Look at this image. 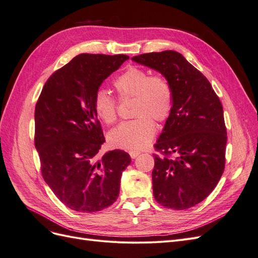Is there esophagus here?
Returning a JSON list of instances; mask_svg holds the SVG:
<instances>
[{
  "instance_id": "34e87169",
  "label": "esophagus",
  "mask_w": 258,
  "mask_h": 258,
  "mask_svg": "<svg viewBox=\"0 0 258 258\" xmlns=\"http://www.w3.org/2000/svg\"><path fill=\"white\" fill-rule=\"evenodd\" d=\"M139 154H140V152H137V151H130V152H129V155H130V157H131L132 159L137 158L138 156H139Z\"/></svg>"
}]
</instances>
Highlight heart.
Segmentation results:
<instances>
[{
  "label": "heart",
  "mask_w": 258,
  "mask_h": 258,
  "mask_svg": "<svg viewBox=\"0 0 258 258\" xmlns=\"http://www.w3.org/2000/svg\"><path fill=\"white\" fill-rule=\"evenodd\" d=\"M120 99L135 98L132 115L136 119L123 121L108 135V142L116 148L142 150L156 132L155 121H166L172 111V88L162 75L151 73L137 66H130L114 81ZM93 108L105 123L117 118V100L110 92L99 88L93 96Z\"/></svg>",
  "instance_id": "1"
}]
</instances>
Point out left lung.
<instances>
[{
  "label": "left lung",
  "instance_id": "obj_1",
  "mask_svg": "<svg viewBox=\"0 0 258 258\" xmlns=\"http://www.w3.org/2000/svg\"><path fill=\"white\" fill-rule=\"evenodd\" d=\"M132 60L160 72L172 88V111L154 145V197L168 209H189L213 191L224 172L227 132L222 103L207 77L177 51Z\"/></svg>",
  "mask_w": 258,
  "mask_h": 258
}]
</instances>
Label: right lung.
Masks as SVG:
<instances>
[{
	"label": "right lung",
	"mask_w": 258,
	"mask_h": 258,
	"mask_svg": "<svg viewBox=\"0 0 258 258\" xmlns=\"http://www.w3.org/2000/svg\"><path fill=\"white\" fill-rule=\"evenodd\" d=\"M129 57L82 53L45 83L35 105L34 143L50 189L68 208L92 213L119 195L128 153L114 150L98 158L105 139L93 108V96L108 75Z\"/></svg>",
	"instance_id": "1"
}]
</instances>
